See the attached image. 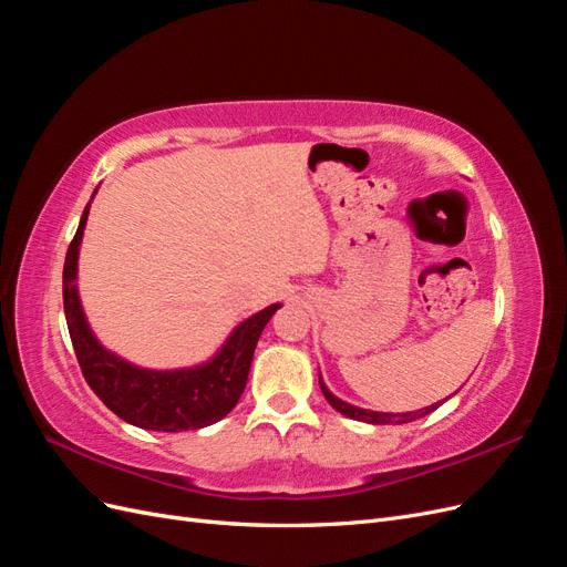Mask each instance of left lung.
<instances>
[{"instance_id": "8db88e82", "label": "left lung", "mask_w": 567, "mask_h": 567, "mask_svg": "<svg viewBox=\"0 0 567 567\" xmlns=\"http://www.w3.org/2000/svg\"><path fill=\"white\" fill-rule=\"evenodd\" d=\"M319 385H321V392H323V398L329 400V404L336 409V411H340L342 416H348V419H354V421H364V423H375V425H381V423H409V421H414V419H421V416H425V414H431V411H435L442 402H437V404H431V406H423L421 411H406V414H385V411H369V409H359V406H352V404H348V402H342V400H338L336 394L323 385V381H321V375H319Z\"/></svg>"}]
</instances>
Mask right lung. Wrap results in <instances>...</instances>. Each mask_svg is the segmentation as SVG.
<instances>
[{
  "label": "right lung",
  "instance_id": "right-lung-1",
  "mask_svg": "<svg viewBox=\"0 0 567 567\" xmlns=\"http://www.w3.org/2000/svg\"><path fill=\"white\" fill-rule=\"evenodd\" d=\"M87 215L90 203L63 265V310L84 381L113 414L146 431H196L225 419L246 390L257 340L281 305H269L238 323L210 362L173 371L134 367L101 346L82 312L75 279Z\"/></svg>",
  "mask_w": 567,
  "mask_h": 567
}]
</instances>
